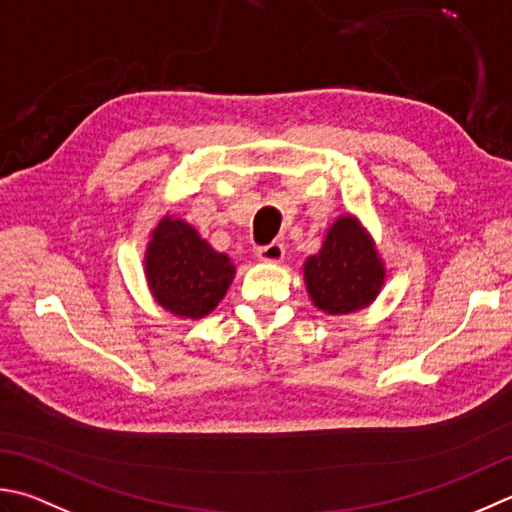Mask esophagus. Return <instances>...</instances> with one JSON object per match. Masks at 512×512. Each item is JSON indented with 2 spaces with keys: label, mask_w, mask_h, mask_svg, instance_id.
Listing matches in <instances>:
<instances>
[{
  "label": "esophagus",
  "mask_w": 512,
  "mask_h": 512,
  "mask_svg": "<svg viewBox=\"0 0 512 512\" xmlns=\"http://www.w3.org/2000/svg\"><path fill=\"white\" fill-rule=\"evenodd\" d=\"M284 255H286L284 246L277 244V242L257 248V259H259V262H264V264H279V262H284Z\"/></svg>",
  "instance_id": "34e87169"
}]
</instances>
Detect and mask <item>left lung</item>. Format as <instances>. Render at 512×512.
I'll use <instances>...</instances> for the list:
<instances>
[{"instance_id": "8db88e82", "label": "left lung", "mask_w": 512, "mask_h": 512, "mask_svg": "<svg viewBox=\"0 0 512 512\" xmlns=\"http://www.w3.org/2000/svg\"><path fill=\"white\" fill-rule=\"evenodd\" d=\"M310 302L326 315H350L368 308L382 293L388 270L362 219L339 215L326 228L322 248L304 266Z\"/></svg>"}]
</instances>
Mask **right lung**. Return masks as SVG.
Returning a JSON list of instances; mask_svg holds the SVG:
<instances>
[{
	"label": "right lung",
	"mask_w": 512,
	"mask_h": 512,
	"mask_svg": "<svg viewBox=\"0 0 512 512\" xmlns=\"http://www.w3.org/2000/svg\"><path fill=\"white\" fill-rule=\"evenodd\" d=\"M230 257L210 246L186 219L164 215L150 230L144 275L155 304L179 319H204L235 279Z\"/></svg>",
	"instance_id": "obj_1"
}]
</instances>
